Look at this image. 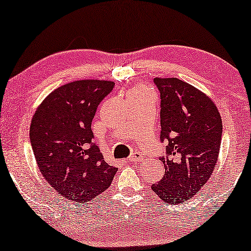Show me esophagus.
Masks as SVG:
<instances>
[{
    "label": "esophagus",
    "instance_id": "obj_1",
    "mask_svg": "<svg viewBox=\"0 0 251 251\" xmlns=\"http://www.w3.org/2000/svg\"><path fill=\"white\" fill-rule=\"evenodd\" d=\"M142 158H144V156L141 155V153H139V152H136V153H133V155H131L130 157H129V161H131V163H134V161H140Z\"/></svg>",
    "mask_w": 251,
    "mask_h": 251
}]
</instances>
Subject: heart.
Masks as SVG:
<instances>
[{
  "mask_svg": "<svg viewBox=\"0 0 251 251\" xmlns=\"http://www.w3.org/2000/svg\"><path fill=\"white\" fill-rule=\"evenodd\" d=\"M126 96H128L129 101H132V100H139L142 98H147V96H153V94L148 87L144 85H137L131 88L126 93Z\"/></svg>",
  "mask_w": 251,
  "mask_h": 251,
  "instance_id": "heart-1",
  "label": "heart"
}]
</instances>
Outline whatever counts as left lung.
<instances>
[{
	"instance_id": "left-lung-1",
	"label": "left lung",
	"mask_w": 251,
	"mask_h": 251,
	"mask_svg": "<svg viewBox=\"0 0 251 251\" xmlns=\"http://www.w3.org/2000/svg\"><path fill=\"white\" fill-rule=\"evenodd\" d=\"M160 92V139L165 175L151 190L169 204L192 199L210 178L221 148L222 119L205 93L182 79L156 77Z\"/></svg>"
}]
</instances>
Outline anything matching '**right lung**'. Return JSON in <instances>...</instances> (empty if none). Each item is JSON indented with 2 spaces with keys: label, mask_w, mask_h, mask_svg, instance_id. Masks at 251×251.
<instances>
[{
  "label": "right lung",
  "mask_w": 251,
  "mask_h": 251,
  "mask_svg": "<svg viewBox=\"0 0 251 251\" xmlns=\"http://www.w3.org/2000/svg\"><path fill=\"white\" fill-rule=\"evenodd\" d=\"M111 80L80 79L56 88L34 112L30 140L42 176L61 196L79 203L110 187L118 168L95 146L92 121L112 91Z\"/></svg>",
  "instance_id": "add662e5"
}]
</instances>
